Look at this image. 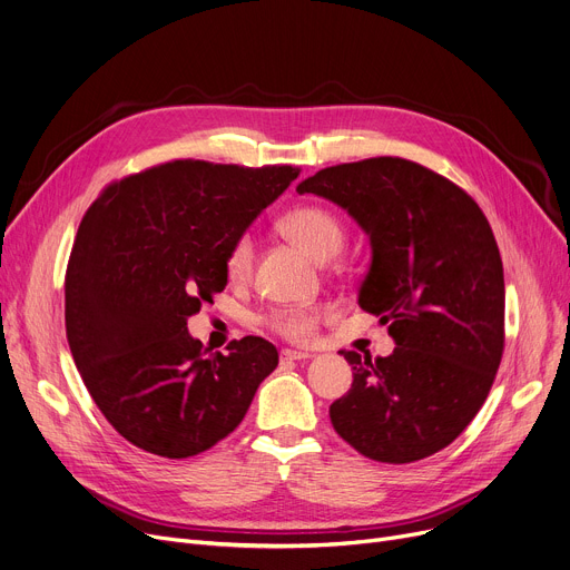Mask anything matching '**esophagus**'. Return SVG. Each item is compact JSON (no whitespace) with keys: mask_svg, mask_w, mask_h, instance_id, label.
Wrapping results in <instances>:
<instances>
[{"mask_svg":"<svg viewBox=\"0 0 570 570\" xmlns=\"http://www.w3.org/2000/svg\"><path fill=\"white\" fill-rule=\"evenodd\" d=\"M312 357L309 351H295V348H284L282 351V363H293V361H307Z\"/></svg>","mask_w":570,"mask_h":570,"instance_id":"obj_1","label":"esophagus"}]
</instances>
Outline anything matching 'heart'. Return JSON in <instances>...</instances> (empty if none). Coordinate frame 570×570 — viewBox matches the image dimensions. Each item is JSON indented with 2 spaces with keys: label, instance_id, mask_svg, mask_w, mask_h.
Instances as JSON below:
<instances>
[{
  "label": "heart",
  "instance_id": "obj_1",
  "mask_svg": "<svg viewBox=\"0 0 570 570\" xmlns=\"http://www.w3.org/2000/svg\"><path fill=\"white\" fill-rule=\"evenodd\" d=\"M284 235L301 245L309 256L325 261L335 256L344 245L342 222L321 205L293 207L279 222ZM254 243L249 233H239L226 252V275L233 282H243L252 273ZM321 307L316 305H286L275 307L263 316L269 331L288 342H307L314 337Z\"/></svg>",
  "mask_w": 570,
  "mask_h": 570
}]
</instances>
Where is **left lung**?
<instances>
[{
    "label": "left lung",
    "instance_id": "8db88e82",
    "mask_svg": "<svg viewBox=\"0 0 570 570\" xmlns=\"http://www.w3.org/2000/svg\"><path fill=\"white\" fill-rule=\"evenodd\" d=\"M348 209L372 243L357 303L395 340L387 357L340 351L351 391L331 404L335 432L387 464L453 443L488 400L503 355V265L478 203L400 157L318 170L297 185Z\"/></svg>",
    "mask_w": 570,
    "mask_h": 570
}]
</instances>
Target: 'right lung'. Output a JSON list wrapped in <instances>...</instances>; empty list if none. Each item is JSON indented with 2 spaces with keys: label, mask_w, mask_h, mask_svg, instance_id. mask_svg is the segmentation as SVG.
<instances>
[{
  "label": "right lung",
  "mask_w": 570,
  "mask_h": 570,
  "mask_svg": "<svg viewBox=\"0 0 570 570\" xmlns=\"http://www.w3.org/2000/svg\"><path fill=\"white\" fill-rule=\"evenodd\" d=\"M301 175L175 159L110 183L67 265L73 363L106 421L142 451L185 460L228 436L279 363L263 337L209 353L187 318L222 293L233 239Z\"/></svg>",
  "instance_id": "1"
}]
</instances>
